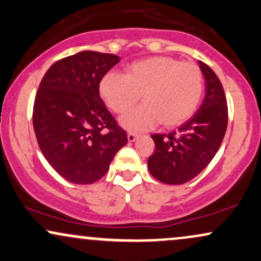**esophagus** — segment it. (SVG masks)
Returning <instances> with one entry per match:
<instances>
[{
	"label": "esophagus",
	"mask_w": 261,
	"mask_h": 261,
	"mask_svg": "<svg viewBox=\"0 0 261 261\" xmlns=\"http://www.w3.org/2000/svg\"><path fill=\"white\" fill-rule=\"evenodd\" d=\"M137 139V135L135 133H128L127 134V140L128 142H134V141H136Z\"/></svg>",
	"instance_id": "esophagus-1"
}]
</instances>
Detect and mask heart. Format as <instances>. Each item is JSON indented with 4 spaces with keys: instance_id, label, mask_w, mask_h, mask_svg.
Wrapping results in <instances>:
<instances>
[{
    "instance_id": "heart-1",
    "label": "heart",
    "mask_w": 261,
    "mask_h": 261,
    "mask_svg": "<svg viewBox=\"0 0 261 261\" xmlns=\"http://www.w3.org/2000/svg\"><path fill=\"white\" fill-rule=\"evenodd\" d=\"M204 91L198 65L172 57H150L127 65L125 75L108 73L99 83L103 102L117 114H124L139 102L142 105L120 119L130 131H143L161 121L175 127L198 109Z\"/></svg>"
}]
</instances>
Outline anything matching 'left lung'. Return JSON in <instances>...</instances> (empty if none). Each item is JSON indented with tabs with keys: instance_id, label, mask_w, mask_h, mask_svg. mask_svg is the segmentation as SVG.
<instances>
[{
	"instance_id": "left-lung-1",
	"label": "left lung",
	"mask_w": 261,
	"mask_h": 261,
	"mask_svg": "<svg viewBox=\"0 0 261 261\" xmlns=\"http://www.w3.org/2000/svg\"><path fill=\"white\" fill-rule=\"evenodd\" d=\"M205 97L192 118L170 134H153L154 153L148 158L152 176L166 185H182L196 177L212 162L227 127V102L214 71L199 61Z\"/></svg>"
}]
</instances>
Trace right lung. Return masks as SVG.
<instances>
[{
  "mask_svg": "<svg viewBox=\"0 0 261 261\" xmlns=\"http://www.w3.org/2000/svg\"><path fill=\"white\" fill-rule=\"evenodd\" d=\"M120 58L83 51L56 62L41 80L33 124L46 161L65 180L98 181L117 152L127 143L99 97V83Z\"/></svg>",
  "mask_w": 261,
  "mask_h": 261,
  "instance_id": "add662e5",
  "label": "right lung"
}]
</instances>
